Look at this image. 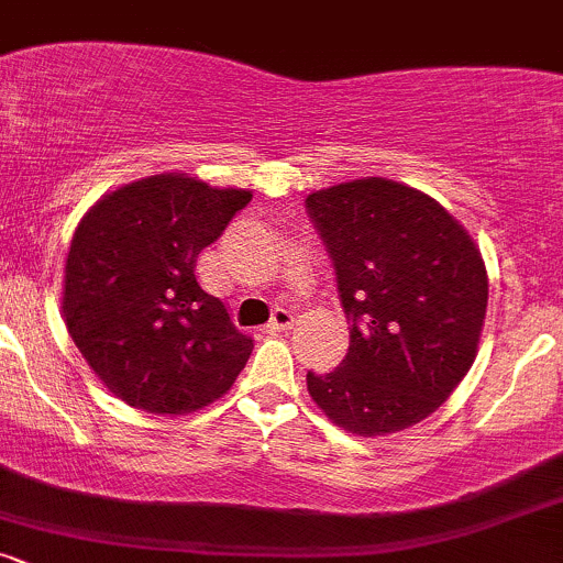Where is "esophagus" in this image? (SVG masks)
Returning a JSON list of instances; mask_svg holds the SVG:
<instances>
[{"instance_id":"obj_1","label":"esophagus","mask_w":563,"mask_h":563,"mask_svg":"<svg viewBox=\"0 0 563 563\" xmlns=\"http://www.w3.org/2000/svg\"><path fill=\"white\" fill-rule=\"evenodd\" d=\"M294 312H290V309H286V307H277L275 312H273V320H269V331H288L290 325H294Z\"/></svg>"}]
</instances>
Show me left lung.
<instances>
[{
    "instance_id": "1",
    "label": "left lung",
    "mask_w": 563,
    "mask_h": 563,
    "mask_svg": "<svg viewBox=\"0 0 563 563\" xmlns=\"http://www.w3.org/2000/svg\"><path fill=\"white\" fill-rule=\"evenodd\" d=\"M333 256L349 349L307 391L339 429L386 437L429 418L466 378L487 314V267L455 217L416 187L363 177L307 196Z\"/></svg>"
}]
</instances>
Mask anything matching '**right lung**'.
Returning <instances> with one entry per match:
<instances>
[{
  "label": "right lung",
  "mask_w": 563,
  "mask_h": 563,
  "mask_svg": "<svg viewBox=\"0 0 563 563\" xmlns=\"http://www.w3.org/2000/svg\"><path fill=\"white\" fill-rule=\"evenodd\" d=\"M251 200L164 172L106 192L70 238L63 320L113 397L153 416L217 402L254 341L196 280V260Z\"/></svg>",
  "instance_id": "obj_1"
}]
</instances>
